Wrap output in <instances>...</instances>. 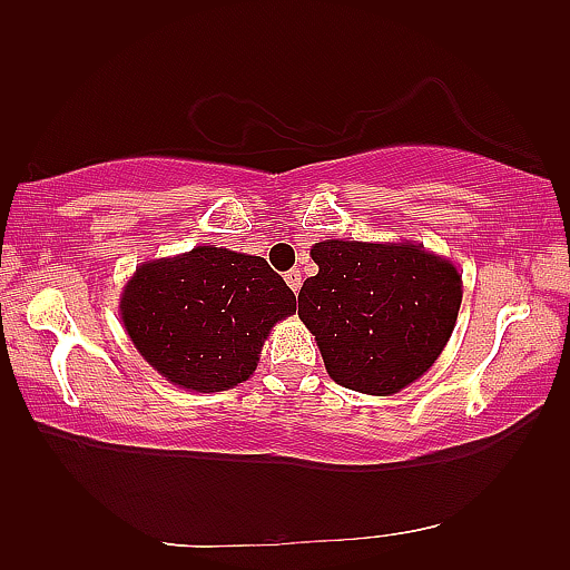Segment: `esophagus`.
Masks as SVG:
<instances>
[{
	"instance_id": "esophagus-1",
	"label": "esophagus",
	"mask_w": 570,
	"mask_h": 570,
	"mask_svg": "<svg viewBox=\"0 0 570 570\" xmlns=\"http://www.w3.org/2000/svg\"><path fill=\"white\" fill-rule=\"evenodd\" d=\"M284 278H286V284L292 286V292H298V288H301V272L298 269H288L284 274Z\"/></svg>"
}]
</instances>
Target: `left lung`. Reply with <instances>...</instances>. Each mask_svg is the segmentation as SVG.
<instances>
[{"label": "left lung", "instance_id": "obj_1", "mask_svg": "<svg viewBox=\"0 0 570 570\" xmlns=\"http://www.w3.org/2000/svg\"><path fill=\"white\" fill-rule=\"evenodd\" d=\"M311 257L318 274L301 286L298 316L337 384L394 394L439 360L463 298L453 264L409 242L328 239Z\"/></svg>", "mask_w": 570, "mask_h": 570}]
</instances>
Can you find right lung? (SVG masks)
<instances>
[{
  "mask_svg": "<svg viewBox=\"0 0 570 570\" xmlns=\"http://www.w3.org/2000/svg\"><path fill=\"white\" fill-rule=\"evenodd\" d=\"M119 308L131 343L166 380L223 392L254 372L264 337L296 311V296L264 257L208 245L144 264Z\"/></svg>",
  "mask_w": 570,
  "mask_h": 570,
  "instance_id": "1",
  "label": "right lung"
}]
</instances>
